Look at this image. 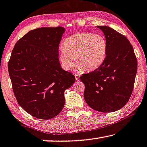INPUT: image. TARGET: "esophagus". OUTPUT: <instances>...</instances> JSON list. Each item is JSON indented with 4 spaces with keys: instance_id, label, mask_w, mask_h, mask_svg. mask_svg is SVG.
I'll return each instance as SVG.
<instances>
[{
    "instance_id": "1",
    "label": "esophagus",
    "mask_w": 147,
    "mask_h": 147,
    "mask_svg": "<svg viewBox=\"0 0 147 147\" xmlns=\"http://www.w3.org/2000/svg\"><path fill=\"white\" fill-rule=\"evenodd\" d=\"M74 76H75L76 80L77 81H78L79 80H80V76H79L78 74H74Z\"/></svg>"
}]
</instances>
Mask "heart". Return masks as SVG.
Segmentation results:
<instances>
[{
    "label": "heart",
    "mask_w": 147,
    "mask_h": 147,
    "mask_svg": "<svg viewBox=\"0 0 147 147\" xmlns=\"http://www.w3.org/2000/svg\"><path fill=\"white\" fill-rule=\"evenodd\" d=\"M59 55L61 66L69 71L76 63L78 69L94 70L100 66L107 55L105 38L91 33H78L67 37Z\"/></svg>",
    "instance_id": "b5f03b06"
}]
</instances>
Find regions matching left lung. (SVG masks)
<instances>
[{
	"instance_id": "left-lung-1",
	"label": "left lung",
	"mask_w": 147,
	"mask_h": 147,
	"mask_svg": "<svg viewBox=\"0 0 147 147\" xmlns=\"http://www.w3.org/2000/svg\"><path fill=\"white\" fill-rule=\"evenodd\" d=\"M107 43L106 58L93 71L84 74V98L92 109L101 112L117 111L126 105L134 87L137 70V58L125 36L110 27L97 26Z\"/></svg>"
}]
</instances>
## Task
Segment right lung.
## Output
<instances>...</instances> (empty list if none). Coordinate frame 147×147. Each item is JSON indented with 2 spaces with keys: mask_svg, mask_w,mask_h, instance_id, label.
Masks as SVG:
<instances>
[{
  "mask_svg": "<svg viewBox=\"0 0 147 147\" xmlns=\"http://www.w3.org/2000/svg\"><path fill=\"white\" fill-rule=\"evenodd\" d=\"M66 31L62 27L29 31L13 47L8 67L18 102L35 118L49 119L62 111L64 91L75 76L64 70L58 47Z\"/></svg>",
  "mask_w": 147,
  "mask_h": 147,
  "instance_id": "add662e5",
  "label": "right lung"
}]
</instances>
